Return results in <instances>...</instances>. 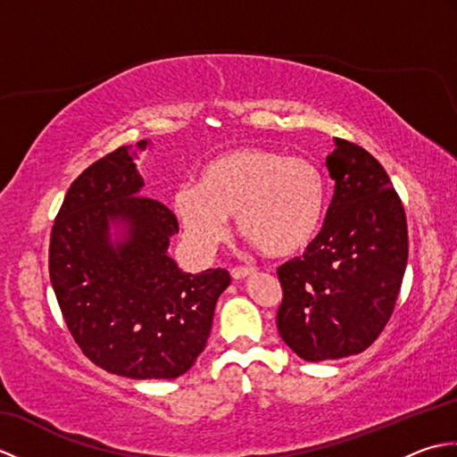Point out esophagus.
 Masks as SVG:
<instances>
[{"label": "esophagus", "instance_id": "1", "mask_svg": "<svg viewBox=\"0 0 457 457\" xmlns=\"http://www.w3.org/2000/svg\"><path fill=\"white\" fill-rule=\"evenodd\" d=\"M253 273H255L253 267H234V269H231V277H234L236 280L251 277Z\"/></svg>", "mask_w": 457, "mask_h": 457}]
</instances>
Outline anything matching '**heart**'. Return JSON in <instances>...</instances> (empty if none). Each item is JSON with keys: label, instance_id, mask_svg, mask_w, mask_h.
I'll return each mask as SVG.
<instances>
[{"label": "heart", "instance_id": "1", "mask_svg": "<svg viewBox=\"0 0 457 457\" xmlns=\"http://www.w3.org/2000/svg\"><path fill=\"white\" fill-rule=\"evenodd\" d=\"M172 210L194 245L210 251L228 234L236 216L241 237L269 257L304 251L322 228L326 179L306 157L267 147H239L212 157L198 184H184Z\"/></svg>", "mask_w": 457, "mask_h": 457}]
</instances>
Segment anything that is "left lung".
<instances>
[{"instance_id": "obj_1", "label": "left lung", "mask_w": 457, "mask_h": 457, "mask_svg": "<svg viewBox=\"0 0 457 457\" xmlns=\"http://www.w3.org/2000/svg\"><path fill=\"white\" fill-rule=\"evenodd\" d=\"M326 167L336 180L324 226L303 257L277 269V328L306 361L361 353L395 310L409 259L399 194L371 153L336 137Z\"/></svg>"}]
</instances>
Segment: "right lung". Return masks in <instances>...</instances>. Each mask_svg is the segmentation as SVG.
<instances>
[{
    "mask_svg": "<svg viewBox=\"0 0 457 457\" xmlns=\"http://www.w3.org/2000/svg\"><path fill=\"white\" fill-rule=\"evenodd\" d=\"M147 141L92 162L58 210L48 275L68 332L105 371L129 378H174L206 347L213 308L229 285L226 269L182 273L167 255L179 220L141 196L135 159ZM129 226L113 246L109 221Z\"/></svg>",
    "mask_w": 457,
    "mask_h": 457,
    "instance_id": "add662e5",
    "label": "right lung"
}]
</instances>
